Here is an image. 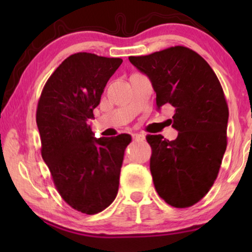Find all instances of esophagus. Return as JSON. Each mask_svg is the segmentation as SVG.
I'll use <instances>...</instances> for the list:
<instances>
[{
    "mask_svg": "<svg viewBox=\"0 0 252 252\" xmlns=\"http://www.w3.org/2000/svg\"><path fill=\"white\" fill-rule=\"evenodd\" d=\"M132 139H133L134 141H143V140L146 139V136L140 133H133L132 134Z\"/></svg>",
    "mask_w": 252,
    "mask_h": 252,
    "instance_id": "esophagus-1",
    "label": "esophagus"
}]
</instances>
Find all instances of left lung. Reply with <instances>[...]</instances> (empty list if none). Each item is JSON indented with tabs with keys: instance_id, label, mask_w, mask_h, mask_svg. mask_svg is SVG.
Returning a JSON list of instances; mask_svg holds the SVG:
<instances>
[{
	"instance_id": "1",
	"label": "left lung",
	"mask_w": 252,
	"mask_h": 252,
	"mask_svg": "<svg viewBox=\"0 0 252 252\" xmlns=\"http://www.w3.org/2000/svg\"><path fill=\"white\" fill-rule=\"evenodd\" d=\"M129 60L150 79L157 108L174 109L176 140L147 135L157 192L172 207L193 206L211 189L227 149L229 109L222 87L206 60L186 46Z\"/></svg>"
}]
</instances>
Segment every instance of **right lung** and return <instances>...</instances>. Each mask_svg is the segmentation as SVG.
<instances>
[{"label": "right lung", "instance_id": "obj_1", "mask_svg": "<svg viewBox=\"0 0 252 252\" xmlns=\"http://www.w3.org/2000/svg\"><path fill=\"white\" fill-rule=\"evenodd\" d=\"M122 59L79 52L66 58L42 90L36 109L41 155L62 199L95 215L116 199L130 134L94 138L88 120Z\"/></svg>", "mask_w": 252, "mask_h": 252}]
</instances>
